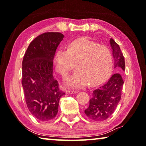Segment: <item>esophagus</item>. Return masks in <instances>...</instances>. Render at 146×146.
I'll use <instances>...</instances> for the list:
<instances>
[{"label": "esophagus", "instance_id": "34e87169", "mask_svg": "<svg viewBox=\"0 0 146 146\" xmlns=\"http://www.w3.org/2000/svg\"><path fill=\"white\" fill-rule=\"evenodd\" d=\"M66 93L68 94H74L78 93V91L76 90H66Z\"/></svg>", "mask_w": 146, "mask_h": 146}]
</instances>
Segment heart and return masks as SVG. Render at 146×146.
Returning <instances> with one entry per match:
<instances>
[{"instance_id":"1","label":"heart","mask_w":146,"mask_h":146,"mask_svg":"<svg viewBox=\"0 0 146 146\" xmlns=\"http://www.w3.org/2000/svg\"><path fill=\"white\" fill-rule=\"evenodd\" d=\"M53 62L56 70L64 78L77 64L78 70L65 84L68 87L80 88L88 83L96 86L106 79L113 65V55L107 47L87 38H80L69 44L68 50H57Z\"/></svg>"}]
</instances>
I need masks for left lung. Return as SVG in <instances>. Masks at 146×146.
Masks as SVG:
<instances>
[{
	"label": "left lung",
	"instance_id": "left-lung-1",
	"mask_svg": "<svg viewBox=\"0 0 146 146\" xmlns=\"http://www.w3.org/2000/svg\"><path fill=\"white\" fill-rule=\"evenodd\" d=\"M110 44L112 50L114 68L117 72L111 76L106 84L95 89L89 100V105L85 113L94 121H104L110 116L117 107L121 97L124 83L122 72L125 71V59L119 45L110 38Z\"/></svg>",
	"mask_w": 146,
	"mask_h": 146
}]
</instances>
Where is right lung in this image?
<instances>
[{"label":"right lung","mask_w":146,"mask_h":146,"mask_svg":"<svg viewBox=\"0 0 146 146\" xmlns=\"http://www.w3.org/2000/svg\"><path fill=\"white\" fill-rule=\"evenodd\" d=\"M64 37L59 33L40 35L29 44L22 62L21 83L27 106L42 121L55 117L60 98L65 95L53 75L56 50Z\"/></svg>","instance_id":"add662e5"}]
</instances>
